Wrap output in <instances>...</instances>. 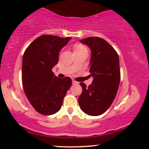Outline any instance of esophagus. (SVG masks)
Wrapping results in <instances>:
<instances>
[{"instance_id":"esophagus-1","label":"esophagus","mask_w":149,"mask_h":149,"mask_svg":"<svg viewBox=\"0 0 149 149\" xmlns=\"http://www.w3.org/2000/svg\"><path fill=\"white\" fill-rule=\"evenodd\" d=\"M72 83H73V84H77V83H77V82L76 81H75V80H72Z\"/></svg>"}]
</instances>
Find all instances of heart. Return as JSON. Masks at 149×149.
<instances>
[{
	"mask_svg": "<svg viewBox=\"0 0 149 149\" xmlns=\"http://www.w3.org/2000/svg\"><path fill=\"white\" fill-rule=\"evenodd\" d=\"M85 47H84V46L78 45L75 46L74 50H78V49H85Z\"/></svg>",
	"mask_w": 149,
	"mask_h": 149,
	"instance_id": "heart-1",
	"label": "heart"
}]
</instances>
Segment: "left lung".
Listing matches in <instances>:
<instances>
[{
    "mask_svg": "<svg viewBox=\"0 0 149 149\" xmlns=\"http://www.w3.org/2000/svg\"><path fill=\"white\" fill-rule=\"evenodd\" d=\"M91 50L90 76L93 77L88 87L80 83L83 88L78 103L83 112L89 116L102 115L110 107L117 94L120 81L119 57L109 42L98 37L80 40Z\"/></svg>",
    "mask_w": 149,
    "mask_h": 149,
    "instance_id": "1",
    "label": "left lung"
}]
</instances>
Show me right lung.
<instances>
[{"instance_id": "obj_1", "label": "right lung", "mask_w": 149, "mask_h": 149, "mask_svg": "<svg viewBox=\"0 0 149 149\" xmlns=\"http://www.w3.org/2000/svg\"><path fill=\"white\" fill-rule=\"evenodd\" d=\"M71 38L42 35L24 53L22 74L24 90L34 109L43 115L59 111L72 85L71 78L61 79L52 71L59 61V52Z\"/></svg>"}]
</instances>
